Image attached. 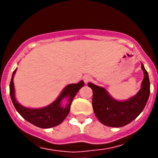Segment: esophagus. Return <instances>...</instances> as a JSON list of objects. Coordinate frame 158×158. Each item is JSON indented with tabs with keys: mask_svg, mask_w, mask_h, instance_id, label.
<instances>
[{
	"mask_svg": "<svg viewBox=\"0 0 158 158\" xmlns=\"http://www.w3.org/2000/svg\"><path fill=\"white\" fill-rule=\"evenodd\" d=\"M83 80H84V82H85V83L87 84L88 82H91V81L92 80V77H91L90 76H89V75H86V76H85L83 77Z\"/></svg>",
	"mask_w": 158,
	"mask_h": 158,
	"instance_id": "1",
	"label": "esophagus"
}]
</instances>
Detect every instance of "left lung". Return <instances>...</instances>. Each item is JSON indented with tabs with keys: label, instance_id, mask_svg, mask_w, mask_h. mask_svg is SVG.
<instances>
[{
	"label": "left lung",
	"instance_id": "obj_1",
	"mask_svg": "<svg viewBox=\"0 0 158 158\" xmlns=\"http://www.w3.org/2000/svg\"><path fill=\"white\" fill-rule=\"evenodd\" d=\"M144 79L139 92L126 101H118L110 96L102 87L88 83L92 89V108L97 118L103 125L119 128L131 122L145 107L150 95V80L148 72L141 64Z\"/></svg>",
	"mask_w": 158,
	"mask_h": 158
}]
</instances>
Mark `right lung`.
I'll use <instances>...</instances> for the list:
<instances>
[{
	"label": "right lung",
	"instance_id": "right-lung-1",
	"mask_svg": "<svg viewBox=\"0 0 158 158\" xmlns=\"http://www.w3.org/2000/svg\"><path fill=\"white\" fill-rule=\"evenodd\" d=\"M16 69L14 71L10 83V95L12 102L16 110L19 114L30 123L41 128H49L59 125L63 122L68 115L70 110V106L73 98L76 96L79 90L84 86L83 81L76 84H69L66 85L58 98L47 107L41 109H29L21 106L17 102L14 94V76L16 73ZM63 98H67L69 102L63 107L61 106V100Z\"/></svg>",
	"mask_w": 158,
	"mask_h": 158
}]
</instances>
